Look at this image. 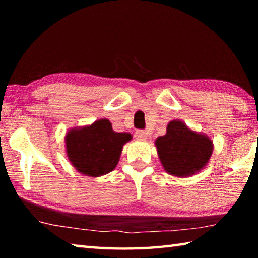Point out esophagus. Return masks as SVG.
<instances>
[{"label": "esophagus", "instance_id": "1", "mask_svg": "<svg viewBox=\"0 0 258 258\" xmlns=\"http://www.w3.org/2000/svg\"><path fill=\"white\" fill-rule=\"evenodd\" d=\"M135 138H137V140L145 141V140L148 139V132H146V131H137L135 132Z\"/></svg>", "mask_w": 258, "mask_h": 258}]
</instances>
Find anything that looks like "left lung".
Segmentation results:
<instances>
[{
	"label": "left lung",
	"mask_w": 258,
	"mask_h": 258,
	"mask_svg": "<svg viewBox=\"0 0 258 258\" xmlns=\"http://www.w3.org/2000/svg\"><path fill=\"white\" fill-rule=\"evenodd\" d=\"M155 145L166 173L175 177L192 176L202 171L214 150L208 135L194 131L178 119L169 121L166 134L157 138Z\"/></svg>",
	"instance_id": "obj_1"
}]
</instances>
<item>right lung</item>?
<instances>
[{"mask_svg":"<svg viewBox=\"0 0 258 258\" xmlns=\"http://www.w3.org/2000/svg\"><path fill=\"white\" fill-rule=\"evenodd\" d=\"M131 140L130 133L115 132L110 121L102 118L91 125L71 128L64 143L73 167L83 175L99 177L115 169L124 145Z\"/></svg>","mask_w":258,"mask_h":258,"instance_id":"obj_1","label":"right lung"}]
</instances>
